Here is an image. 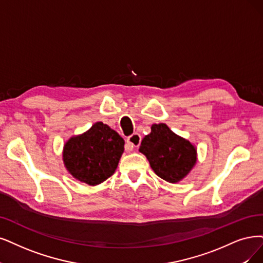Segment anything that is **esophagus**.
I'll list each match as a JSON object with an SVG mask.
<instances>
[{
    "label": "esophagus",
    "instance_id": "34e87169",
    "mask_svg": "<svg viewBox=\"0 0 263 263\" xmlns=\"http://www.w3.org/2000/svg\"><path fill=\"white\" fill-rule=\"evenodd\" d=\"M141 135L139 133H133L130 137L126 138V146L128 149H133L134 147H138L141 144Z\"/></svg>",
    "mask_w": 263,
    "mask_h": 263
}]
</instances>
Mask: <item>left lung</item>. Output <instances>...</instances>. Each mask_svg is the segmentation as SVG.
<instances>
[{"mask_svg":"<svg viewBox=\"0 0 263 263\" xmlns=\"http://www.w3.org/2000/svg\"><path fill=\"white\" fill-rule=\"evenodd\" d=\"M140 152L146 156L155 173L170 183L182 180L196 162L195 147L164 123L152 125V132L143 139Z\"/></svg>","mask_w":263,"mask_h":263,"instance_id":"left-lung-1","label":"left lung"}]
</instances>
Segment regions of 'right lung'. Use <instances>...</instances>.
I'll list each match as a JSON object with an SVG mask.
<instances>
[{
  "label": "right lung",
  "instance_id": "1",
  "mask_svg": "<svg viewBox=\"0 0 263 263\" xmlns=\"http://www.w3.org/2000/svg\"><path fill=\"white\" fill-rule=\"evenodd\" d=\"M124 141L103 122H96L65 144L64 162L72 177L96 185L111 177L123 153Z\"/></svg>",
  "mask_w": 263,
  "mask_h": 263
}]
</instances>
